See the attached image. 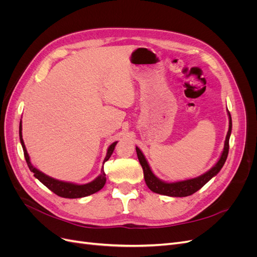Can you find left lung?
<instances>
[{
	"label": "left lung",
	"mask_w": 257,
	"mask_h": 257,
	"mask_svg": "<svg viewBox=\"0 0 257 257\" xmlns=\"http://www.w3.org/2000/svg\"><path fill=\"white\" fill-rule=\"evenodd\" d=\"M229 115V127L228 132L226 135V139H225V144H224V150L221 155L220 160L217 161L216 164L207 172L206 174L201 175L197 178L194 179H189V180H184V181H179V182H174V183H167L164 181H161L159 178L154 176V174L151 172L150 166L148 164V162L146 158L144 157L143 152L139 150V148L136 147V152H137V157L139 160V163L143 167L144 170V178L146 184L148 185L152 192L162 194V195H166V196H173V197H185V196H190L192 194L197 192L199 189L203 188V186L211 179L214 177L217 173L220 172L221 168L223 167L225 161L227 159L228 155V149H229V136L231 133V116L228 111Z\"/></svg>",
	"instance_id": "8db88e82"
}]
</instances>
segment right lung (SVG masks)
<instances>
[{"instance_id":"1","label":"right lung","mask_w":257,"mask_h":257,"mask_svg":"<svg viewBox=\"0 0 257 257\" xmlns=\"http://www.w3.org/2000/svg\"><path fill=\"white\" fill-rule=\"evenodd\" d=\"M21 131H22V125H21V122H20V125H19L20 143H21L23 153H25V158H26L27 164H28L30 170L34 174L35 178H37L38 180H40L45 186H47V188L50 191H52L54 194H57L58 196L64 197V198H80V197L89 196V195H91V194H94V193L98 192L100 189H103V186L106 183V174L104 172V169H102V173H100V175L95 179V180H93L90 183L81 184V185L56 180V179H53V178H51V177H49L47 175L43 174L42 172H40V170H37L35 167H33L32 164H31L29 154L27 152L25 143H23V139H22ZM115 145H116V142L111 144L109 146V148H108L106 158L104 160V163L106 161L109 160V158L111 157V154H112V152L114 150Z\"/></svg>"}]
</instances>
